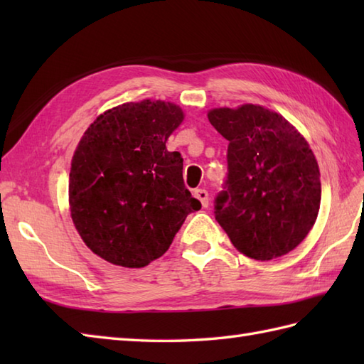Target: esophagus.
I'll return each instance as SVG.
<instances>
[{
  "label": "esophagus",
  "instance_id": "esophagus-1",
  "mask_svg": "<svg viewBox=\"0 0 364 364\" xmlns=\"http://www.w3.org/2000/svg\"><path fill=\"white\" fill-rule=\"evenodd\" d=\"M194 197L200 200V203H202L203 208H208V205H210V197H208V191L206 189H196L194 191Z\"/></svg>",
  "mask_w": 364,
  "mask_h": 364
}]
</instances>
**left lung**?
I'll list each match as a JSON object with an SVG mask.
<instances>
[{
  "label": "left lung",
  "instance_id": "left-lung-1",
  "mask_svg": "<svg viewBox=\"0 0 364 364\" xmlns=\"http://www.w3.org/2000/svg\"><path fill=\"white\" fill-rule=\"evenodd\" d=\"M208 120L228 141L225 191L215 219L245 257L280 258L310 233L321 206V172L299 129L264 106L214 107Z\"/></svg>",
  "mask_w": 364,
  "mask_h": 364
}]
</instances>
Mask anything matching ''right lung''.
I'll use <instances>...</instances> for the list:
<instances>
[{"label":"right lung","instance_id":"1","mask_svg":"<svg viewBox=\"0 0 364 364\" xmlns=\"http://www.w3.org/2000/svg\"><path fill=\"white\" fill-rule=\"evenodd\" d=\"M184 112L162 100L123 103L100 114L72 158L68 210L97 257L137 269L162 257L202 203L183 181V158L166 142Z\"/></svg>","mask_w":364,"mask_h":364}]
</instances>
